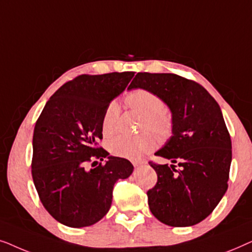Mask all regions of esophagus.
<instances>
[{
	"label": "esophagus",
	"instance_id": "esophagus-1",
	"mask_svg": "<svg viewBox=\"0 0 252 252\" xmlns=\"http://www.w3.org/2000/svg\"><path fill=\"white\" fill-rule=\"evenodd\" d=\"M146 164V161H133V165L135 167H139V166H142V165Z\"/></svg>",
	"mask_w": 252,
	"mask_h": 252
}]
</instances>
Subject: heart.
Wrapping results in <instances>:
<instances>
[{
	"instance_id": "obj_1",
	"label": "heart",
	"mask_w": 252,
	"mask_h": 252,
	"mask_svg": "<svg viewBox=\"0 0 252 252\" xmlns=\"http://www.w3.org/2000/svg\"><path fill=\"white\" fill-rule=\"evenodd\" d=\"M126 104L133 111L143 117V129H149L161 139L171 134L172 118L159 96L147 89H136L125 98ZM119 116V105L111 102L106 106L102 117V133L109 137L115 133L116 123ZM157 147V141L150 134H142L135 137L117 136L109 142V150L116 156L130 160H140Z\"/></svg>"
}]
</instances>
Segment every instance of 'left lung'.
Masks as SVG:
<instances>
[{
  "mask_svg": "<svg viewBox=\"0 0 252 252\" xmlns=\"http://www.w3.org/2000/svg\"><path fill=\"white\" fill-rule=\"evenodd\" d=\"M136 88L159 96L172 113V136L155 154L172 165L149 163L158 177L147 192L150 211L165 225H196L228 188L232 141L220 106L197 82L173 73L140 72L128 86Z\"/></svg>",
  "mask_w": 252,
  "mask_h": 252,
  "instance_id": "obj_1",
  "label": "left lung"
}]
</instances>
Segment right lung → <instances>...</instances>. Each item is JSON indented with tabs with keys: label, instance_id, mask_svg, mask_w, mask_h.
I'll return each mask as SVG.
<instances>
[{
	"label": "right lung",
	"instance_id": "obj_1",
	"mask_svg": "<svg viewBox=\"0 0 252 252\" xmlns=\"http://www.w3.org/2000/svg\"><path fill=\"white\" fill-rule=\"evenodd\" d=\"M133 77L134 72L79 75L51 96L37 119L34 186L44 209L65 226L80 228L99 221L111 206L113 186L133 173L129 160L97 147L106 106ZM104 158V164L88 167Z\"/></svg>",
	"mask_w": 252,
	"mask_h": 252
}]
</instances>
